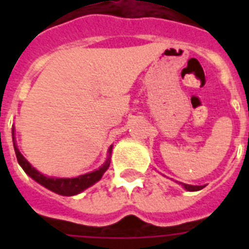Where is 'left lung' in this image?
Returning <instances> with one entry per match:
<instances>
[{"mask_svg":"<svg viewBox=\"0 0 249 249\" xmlns=\"http://www.w3.org/2000/svg\"><path fill=\"white\" fill-rule=\"evenodd\" d=\"M182 187L185 190H187V191H199V190H201L204 186H194V185H187V183H181Z\"/></svg>","mask_w":249,"mask_h":249,"instance_id":"left-lung-1","label":"left lung"}]
</instances>
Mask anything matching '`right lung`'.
<instances>
[{
  "instance_id": "add662e5",
  "label": "right lung",
  "mask_w": 249,
  "mask_h": 249,
  "mask_svg": "<svg viewBox=\"0 0 249 249\" xmlns=\"http://www.w3.org/2000/svg\"><path fill=\"white\" fill-rule=\"evenodd\" d=\"M13 143L14 150H15V155H17L18 163L23 168L25 173L28 174L29 177L35 179L37 183H40L41 186H44L48 190L53 191V193L59 194L63 196H73L77 194L83 193L84 190H86L90 186H93L94 183H97L102 178V176L105 174V172L108 169L109 163H111V152H112V146H109L108 148V158L105 161V164H102L98 169L90 172V173L81 174L79 177L75 178H58V177H49L45 176L41 172L33 168L31 164L28 163V160L25 159L24 156L21 155L19 148H18L17 143H15V132L13 128Z\"/></svg>"
}]
</instances>
